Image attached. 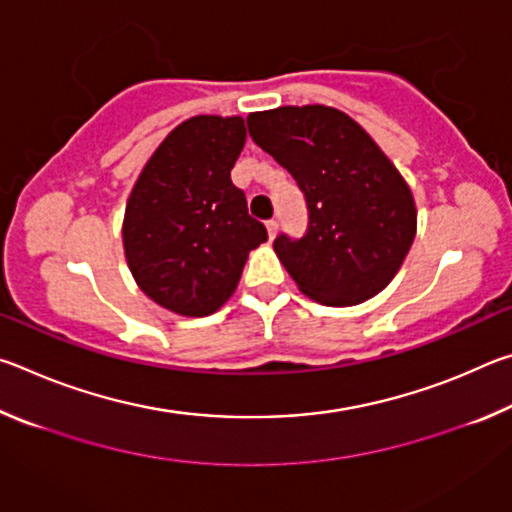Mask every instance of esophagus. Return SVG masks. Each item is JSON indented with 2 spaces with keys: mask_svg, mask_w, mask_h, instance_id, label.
I'll use <instances>...</instances> for the list:
<instances>
[{
  "mask_svg": "<svg viewBox=\"0 0 512 512\" xmlns=\"http://www.w3.org/2000/svg\"><path fill=\"white\" fill-rule=\"evenodd\" d=\"M266 230H268V237L275 239V235H277V221H275V219L266 221Z\"/></svg>",
  "mask_w": 512,
  "mask_h": 512,
  "instance_id": "1",
  "label": "esophagus"
}]
</instances>
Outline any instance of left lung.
<instances>
[{"instance_id":"1","label":"left lung","mask_w":512,"mask_h":512,"mask_svg":"<svg viewBox=\"0 0 512 512\" xmlns=\"http://www.w3.org/2000/svg\"><path fill=\"white\" fill-rule=\"evenodd\" d=\"M248 131L307 198V235L273 241L298 289L327 307L384 291L409 255L418 210L377 142L350 115L320 103L250 112Z\"/></svg>"}]
</instances>
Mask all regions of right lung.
<instances>
[{
	"mask_svg": "<svg viewBox=\"0 0 512 512\" xmlns=\"http://www.w3.org/2000/svg\"><path fill=\"white\" fill-rule=\"evenodd\" d=\"M244 144V117H189L153 151L128 196L121 225L128 268L173 314L221 309L250 250L268 239L230 178Z\"/></svg>",
	"mask_w": 512,
	"mask_h": 512,
	"instance_id": "add662e5",
	"label": "right lung"
}]
</instances>
